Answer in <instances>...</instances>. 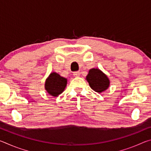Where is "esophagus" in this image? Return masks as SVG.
Here are the masks:
<instances>
[{
    "instance_id": "34e87169",
    "label": "esophagus",
    "mask_w": 151,
    "mask_h": 151,
    "mask_svg": "<svg viewBox=\"0 0 151 151\" xmlns=\"http://www.w3.org/2000/svg\"><path fill=\"white\" fill-rule=\"evenodd\" d=\"M73 75L75 76H80V72H79V71H76V72H74Z\"/></svg>"
}]
</instances>
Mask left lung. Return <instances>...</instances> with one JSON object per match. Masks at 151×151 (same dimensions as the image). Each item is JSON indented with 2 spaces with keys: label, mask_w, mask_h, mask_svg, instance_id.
Segmentation results:
<instances>
[{
  "label": "left lung",
  "mask_w": 151,
  "mask_h": 151,
  "mask_svg": "<svg viewBox=\"0 0 151 151\" xmlns=\"http://www.w3.org/2000/svg\"><path fill=\"white\" fill-rule=\"evenodd\" d=\"M86 80L91 88L97 93H102L109 86L110 82L108 77L98 68H92L89 70Z\"/></svg>",
  "instance_id": "8db88e82"
}]
</instances>
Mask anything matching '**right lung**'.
<instances>
[{
	"instance_id": "add662e5",
	"label": "right lung",
	"mask_w": 151,
	"mask_h": 151,
	"mask_svg": "<svg viewBox=\"0 0 151 151\" xmlns=\"http://www.w3.org/2000/svg\"><path fill=\"white\" fill-rule=\"evenodd\" d=\"M67 83L65 78L60 76L58 74L52 73L45 82V89L50 95L57 96L63 93Z\"/></svg>"
}]
</instances>
